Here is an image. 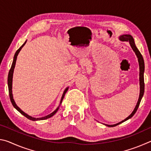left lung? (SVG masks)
Instances as JSON below:
<instances>
[{
	"mask_svg": "<svg viewBox=\"0 0 151 151\" xmlns=\"http://www.w3.org/2000/svg\"><path fill=\"white\" fill-rule=\"evenodd\" d=\"M119 40H121V41H124V42H129L130 45L132 48V49L133 50L134 52H135V55H136L137 57L138 58V62H139V85H140V94H139V100L137 101V103L135 106L134 109L133 110V111L132 112V113L130 114V115L127 117L126 119H124L123 121H122L121 122H118V123L114 124H104V125L106 127H115L116 125H118L119 124L122 123L124 121H127L129 119H131V117L133 116L134 114H135V112H137L138 108H139V104L140 103V101L143 96V94H144V91H145V83H144V72H145V63H144V59H143V57L142 55L140 54V51L138 49L137 47H136L134 43V39L132 38L131 35H122L119 37Z\"/></svg>",
	"mask_w": 151,
	"mask_h": 151,
	"instance_id": "left-lung-1",
	"label": "left lung"
}]
</instances>
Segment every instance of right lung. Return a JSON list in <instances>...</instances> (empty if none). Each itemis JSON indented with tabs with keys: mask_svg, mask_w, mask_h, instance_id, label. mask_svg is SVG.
Returning a JSON list of instances; mask_svg holds the SVG:
<instances>
[{
	"mask_svg": "<svg viewBox=\"0 0 151 151\" xmlns=\"http://www.w3.org/2000/svg\"><path fill=\"white\" fill-rule=\"evenodd\" d=\"M27 42V40L26 41L24 42V43L23 45H22L21 47H20L19 49H18L17 50V52H15L14 54V58H13V61H12V66H11V69H10L9 70V75H8V86H9V96H10V99H11V103L12 104V105H13V106L14 107L15 109H16L18 111H19V112H20L22 115H24L25 117H27V119H29V120H31V121H41V120H45V119H47L48 118H50L51 116H52L54 114L56 113L58 111V109H59V106L61 104V103H62V101L64 99V96H65V94L66 92H67L68 89V87L66 88L65 90L63 92V94L62 95V97H61V99H60V104L59 106H58L57 109H56V110L55 111H53L52 113H50L49 114H48V115L45 116H43V117H40V118H35V117H32V116H29V114H27V113H25L24 112H23L22 111L21 109H20L19 106H18L17 105L16 103H15V101L13 99V95H12V78H13V73H14V67H15V65H16V61H17V56L18 55H19V53L20 52V50L22 49V48L24 47V45L26 44Z\"/></svg>",
	"mask_w": 151,
	"mask_h": 151,
	"instance_id": "add662e5",
	"label": "right lung"
}]
</instances>
